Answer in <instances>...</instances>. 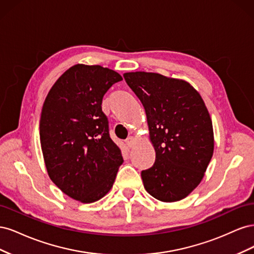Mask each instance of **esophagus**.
<instances>
[{
	"label": "esophagus",
	"instance_id": "obj_1",
	"mask_svg": "<svg viewBox=\"0 0 254 254\" xmlns=\"http://www.w3.org/2000/svg\"><path fill=\"white\" fill-rule=\"evenodd\" d=\"M135 143H136V140H135V137H133V136H129L128 139L126 140V145L128 146V147H133Z\"/></svg>",
	"mask_w": 254,
	"mask_h": 254
}]
</instances>
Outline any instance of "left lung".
Instances as JSON below:
<instances>
[{
    "label": "left lung",
    "mask_w": 254,
    "mask_h": 254,
    "mask_svg": "<svg viewBox=\"0 0 254 254\" xmlns=\"http://www.w3.org/2000/svg\"><path fill=\"white\" fill-rule=\"evenodd\" d=\"M124 78L141 101L156 161L141 176L145 190L163 202L189 196L201 182L214 151L210 113L202 97L182 79L129 72Z\"/></svg>",
    "instance_id": "obj_1"
}]
</instances>
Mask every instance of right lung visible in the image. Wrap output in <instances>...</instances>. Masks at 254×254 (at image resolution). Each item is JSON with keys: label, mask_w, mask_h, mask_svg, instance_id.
<instances>
[{"label": "right lung", "mask_w": 254, "mask_h": 254, "mask_svg": "<svg viewBox=\"0 0 254 254\" xmlns=\"http://www.w3.org/2000/svg\"><path fill=\"white\" fill-rule=\"evenodd\" d=\"M122 79L108 67L75 64L54 83L42 107L40 143L48 174L82 203L108 193L124 162L102 110L106 92Z\"/></svg>", "instance_id": "add662e5"}]
</instances>
